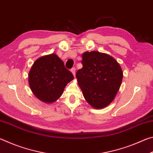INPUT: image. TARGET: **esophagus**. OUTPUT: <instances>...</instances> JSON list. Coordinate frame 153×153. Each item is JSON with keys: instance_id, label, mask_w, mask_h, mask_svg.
<instances>
[{"instance_id": "esophagus-1", "label": "esophagus", "mask_w": 153, "mask_h": 153, "mask_svg": "<svg viewBox=\"0 0 153 153\" xmlns=\"http://www.w3.org/2000/svg\"><path fill=\"white\" fill-rule=\"evenodd\" d=\"M71 73L73 74L74 76H75V75H76V69H75L74 67H73V68L71 69Z\"/></svg>"}]
</instances>
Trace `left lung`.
I'll list each match as a JSON object with an SVG mask.
<instances>
[{
	"instance_id": "8db88e82",
	"label": "left lung",
	"mask_w": 153,
	"mask_h": 153,
	"mask_svg": "<svg viewBox=\"0 0 153 153\" xmlns=\"http://www.w3.org/2000/svg\"><path fill=\"white\" fill-rule=\"evenodd\" d=\"M82 63L76 78L84 98L95 108L107 107L114 100L122 82L120 64L111 56L98 51L82 54Z\"/></svg>"
}]
</instances>
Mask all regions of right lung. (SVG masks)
Returning <instances> with one entry per match:
<instances>
[{
  "instance_id": "add662e5",
  "label": "right lung",
  "mask_w": 153,
  "mask_h": 153,
  "mask_svg": "<svg viewBox=\"0 0 153 153\" xmlns=\"http://www.w3.org/2000/svg\"><path fill=\"white\" fill-rule=\"evenodd\" d=\"M74 79L63 61L51 54L38 59L28 75V82L33 94L41 101L52 103L63 94L66 85Z\"/></svg>"
}]
</instances>
